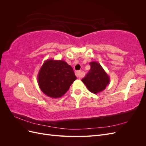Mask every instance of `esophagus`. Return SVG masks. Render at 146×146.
Returning <instances> with one entry per match:
<instances>
[{
  "mask_svg": "<svg viewBox=\"0 0 146 146\" xmlns=\"http://www.w3.org/2000/svg\"><path fill=\"white\" fill-rule=\"evenodd\" d=\"M76 76L78 77V78H82V72L80 71V70H78V71H76Z\"/></svg>",
  "mask_w": 146,
  "mask_h": 146,
  "instance_id": "esophagus-1",
  "label": "esophagus"
}]
</instances>
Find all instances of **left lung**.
Masks as SVG:
<instances>
[{"label": "left lung", "instance_id": "8db88e82", "mask_svg": "<svg viewBox=\"0 0 146 146\" xmlns=\"http://www.w3.org/2000/svg\"><path fill=\"white\" fill-rule=\"evenodd\" d=\"M91 69L82 81L88 90L94 94H98L105 89L110 83V77L102 66L96 61L90 63Z\"/></svg>", "mask_w": 146, "mask_h": 146}]
</instances>
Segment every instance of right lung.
I'll list each match as a JSON object with an SVG mask.
<instances>
[{"mask_svg": "<svg viewBox=\"0 0 146 146\" xmlns=\"http://www.w3.org/2000/svg\"><path fill=\"white\" fill-rule=\"evenodd\" d=\"M37 78L44 94L59 98L68 91L77 77L72 68L66 61L48 59L42 65Z\"/></svg>", "mask_w": 146, "mask_h": 146, "instance_id": "add662e5", "label": "right lung"}]
</instances>
